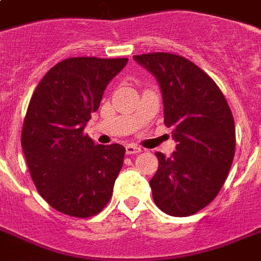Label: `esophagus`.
I'll return each mask as SVG.
<instances>
[{
  "label": "esophagus",
  "mask_w": 261,
  "mask_h": 261,
  "mask_svg": "<svg viewBox=\"0 0 261 261\" xmlns=\"http://www.w3.org/2000/svg\"><path fill=\"white\" fill-rule=\"evenodd\" d=\"M142 152V149L138 148L137 145L134 144H127L126 145V153L127 154H138V153Z\"/></svg>",
  "instance_id": "esophagus-1"
}]
</instances>
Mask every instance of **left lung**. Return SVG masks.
<instances>
[{
	"label": "left lung",
	"instance_id": "1",
	"mask_svg": "<svg viewBox=\"0 0 261 261\" xmlns=\"http://www.w3.org/2000/svg\"><path fill=\"white\" fill-rule=\"evenodd\" d=\"M160 85L164 124L172 128L176 150L157 152L150 179L156 205L171 216L201 211L218 196L236 153V124L218 85L190 60L172 53L134 56Z\"/></svg>",
	"mask_w": 261,
	"mask_h": 261
}]
</instances>
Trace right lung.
<instances>
[{
  "instance_id": "1",
  "label": "right lung",
  "mask_w": 261,
  "mask_h": 261,
  "mask_svg": "<svg viewBox=\"0 0 261 261\" xmlns=\"http://www.w3.org/2000/svg\"><path fill=\"white\" fill-rule=\"evenodd\" d=\"M127 61L65 59L47 71L30 99L21 148L38 193L61 214L90 218L111 200L126 149L95 145L83 130Z\"/></svg>"
}]
</instances>
